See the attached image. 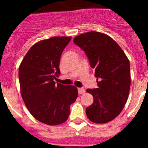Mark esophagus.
Segmentation results:
<instances>
[{
	"label": "esophagus",
	"mask_w": 148,
	"mask_h": 148,
	"mask_svg": "<svg viewBox=\"0 0 148 148\" xmlns=\"http://www.w3.org/2000/svg\"><path fill=\"white\" fill-rule=\"evenodd\" d=\"M84 92H85V89H84L83 87L78 88V92H79V94H83Z\"/></svg>",
	"instance_id": "34e87169"
}]
</instances>
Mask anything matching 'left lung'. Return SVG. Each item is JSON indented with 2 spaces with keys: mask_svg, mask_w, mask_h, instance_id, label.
<instances>
[{
  "mask_svg": "<svg viewBox=\"0 0 148 148\" xmlns=\"http://www.w3.org/2000/svg\"><path fill=\"white\" fill-rule=\"evenodd\" d=\"M74 43L89 59L95 71L97 88L87 89L94 102L86 114L95 123H106L120 114L127 100L130 88V66L120 46L109 36L90 31L77 36Z\"/></svg>",
  "mask_w": 148,
  "mask_h": 148,
  "instance_id": "obj_1",
  "label": "left lung"
}]
</instances>
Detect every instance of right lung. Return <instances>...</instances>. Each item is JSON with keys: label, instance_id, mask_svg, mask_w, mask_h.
Segmentation results:
<instances>
[{"label": "right lung", "instance_id": "1", "mask_svg": "<svg viewBox=\"0 0 148 148\" xmlns=\"http://www.w3.org/2000/svg\"><path fill=\"white\" fill-rule=\"evenodd\" d=\"M71 37H53L39 41L28 50L18 69L23 100L33 117L49 125L64 123L70 105L78 96L74 86L56 84L59 62Z\"/></svg>", "mask_w": 148, "mask_h": 148}]
</instances>
